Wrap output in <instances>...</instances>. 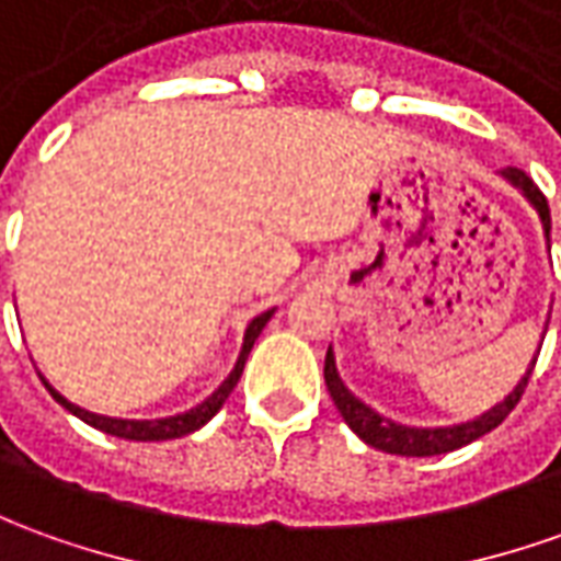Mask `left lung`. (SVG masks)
Masks as SVG:
<instances>
[{"instance_id": "1", "label": "left lung", "mask_w": 561, "mask_h": 561, "mask_svg": "<svg viewBox=\"0 0 561 561\" xmlns=\"http://www.w3.org/2000/svg\"><path fill=\"white\" fill-rule=\"evenodd\" d=\"M497 174H501L516 193H522V199L535 208L537 220H540V230H543V239H547V245H550V205L543 199V193L535 186V181L519 169H504L497 171ZM543 334H547V329H543ZM540 344H543V341H540ZM540 344H537V353H540ZM535 362L537 356L531 359V365L525 368V375L519 377V383L513 387V392L504 396V402L491 405L489 411H482V414L472 417V421H460V424L448 426L399 424V421H392L387 414H380L377 409H371L368 402H362L359 396L341 380V371H337V362H334V350H331V346L329 356H325V387H329L331 402L337 405L344 424L350 426L365 445H371L377 451H387V455L433 457L445 455V451H455V448H463V445H470V442H476L479 436L491 433L494 426L504 424L506 414L516 409V402H519L522 392L528 387V377L535 371Z\"/></svg>"}]
</instances>
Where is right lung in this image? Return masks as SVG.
<instances>
[{
    "mask_svg": "<svg viewBox=\"0 0 561 561\" xmlns=\"http://www.w3.org/2000/svg\"><path fill=\"white\" fill-rule=\"evenodd\" d=\"M273 310L261 312V316H254L249 322V329H245V337H242V350H239V359L232 365V371L224 377V383L217 387L208 399H202L196 409L181 411V414H171V417H152V421H131V417H110V414H98V411L89 409H79V405H72L67 396H60V392L42 377V383H45V390L55 396V402H60L64 409L76 414L79 421H85L94 430H101L106 436H119V439H131V442H165V439H181V436H190V433H196L199 426H205L211 417H215L217 411L224 409V402H227V396L232 392V387L239 383V377H242V368H245V359H249L251 346L254 341L261 337V331L266 329V322L273 319Z\"/></svg>",
    "mask_w": 561,
    "mask_h": 561,
    "instance_id": "1",
    "label": "right lung"
}]
</instances>
